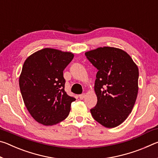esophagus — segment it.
<instances>
[{
  "label": "esophagus",
  "mask_w": 158,
  "mask_h": 158,
  "mask_svg": "<svg viewBox=\"0 0 158 158\" xmlns=\"http://www.w3.org/2000/svg\"><path fill=\"white\" fill-rule=\"evenodd\" d=\"M85 93H84V94H81V95H79V98L81 99V100H83V99L85 98Z\"/></svg>",
  "instance_id": "1"
}]
</instances>
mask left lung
Returning <instances> with one entry per match:
<instances>
[{
    "instance_id": "obj_1",
    "label": "left lung",
    "mask_w": 158,
    "mask_h": 158,
    "mask_svg": "<svg viewBox=\"0 0 158 158\" xmlns=\"http://www.w3.org/2000/svg\"><path fill=\"white\" fill-rule=\"evenodd\" d=\"M85 55L98 69L94 86L98 102L90 109L92 116L105 127L118 126L135 104L138 67L127 52L116 47H98Z\"/></svg>"
}]
</instances>
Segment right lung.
Returning a JSON list of instances; mask_svg holds the SVG:
<instances>
[{
	"label": "right lung",
	"mask_w": 158,
	"mask_h": 158,
	"mask_svg": "<svg viewBox=\"0 0 158 158\" xmlns=\"http://www.w3.org/2000/svg\"><path fill=\"white\" fill-rule=\"evenodd\" d=\"M74 58L69 52L44 48L26 58L19 77L25 106L39 123L53 125L65 120L76 99L65 91L63 70Z\"/></svg>",
	"instance_id": "right-lung-1"
}]
</instances>
